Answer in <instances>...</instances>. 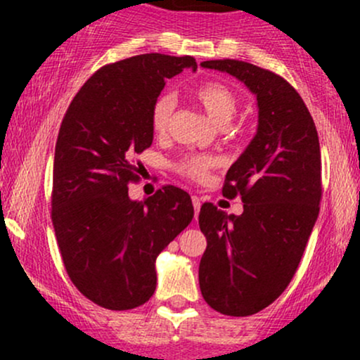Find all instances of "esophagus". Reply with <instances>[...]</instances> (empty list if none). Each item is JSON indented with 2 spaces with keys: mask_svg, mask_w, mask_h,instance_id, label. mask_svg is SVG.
Here are the masks:
<instances>
[{
  "mask_svg": "<svg viewBox=\"0 0 360 360\" xmlns=\"http://www.w3.org/2000/svg\"><path fill=\"white\" fill-rule=\"evenodd\" d=\"M191 201H193V206H194V218L198 217V214H200V208H201V200L198 196H193L191 198Z\"/></svg>",
  "mask_w": 360,
  "mask_h": 360,
  "instance_id": "obj_1",
  "label": "esophagus"
}]
</instances>
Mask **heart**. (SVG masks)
Returning a JSON list of instances; mask_svg holds the SVG:
<instances>
[{"label": "heart", "instance_id": "heart-1", "mask_svg": "<svg viewBox=\"0 0 360 360\" xmlns=\"http://www.w3.org/2000/svg\"><path fill=\"white\" fill-rule=\"evenodd\" d=\"M193 96L200 103L201 108L206 111L210 118L217 125H225L229 123L237 111V96L226 84L218 81H208L203 84L196 86L193 89ZM176 106V98L171 93H164L157 98L152 108V127L157 134L166 131L169 120L172 117V111ZM214 164L213 157L208 155H191L186 157L179 164V171L184 176L193 177V179H201L206 176L208 169Z\"/></svg>", "mask_w": 360, "mask_h": 360}]
</instances>
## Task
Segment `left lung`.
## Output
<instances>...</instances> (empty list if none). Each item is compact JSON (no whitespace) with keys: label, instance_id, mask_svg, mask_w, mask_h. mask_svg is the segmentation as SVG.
<instances>
[{"label":"left lung","instance_id":"1","mask_svg":"<svg viewBox=\"0 0 360 360\" xmlns=\"http://www.w3.org/2000/svg\"><path fill=\"white\" fill-rule=\"evenodd\" d=\"M201 68L230 74L257 100V131L223 186V196H242V214L212 203L200 212L201 295L218 313L249 316L279 298L303 257L320 212V142L307 105L278 74L233 59Z\"/></svg>","mask_w":360,"mask_h":360}]
</instances>
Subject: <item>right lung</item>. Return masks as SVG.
Here are the masks:
<instances>
[{
    "mask_svg": "<svg viewBox=\"0 0 360 360\" xmlns=\"http://www.w3.org/2000/svg\"><path fill=\"white\" fill-rule=\"evenodd\" d=\"M193 57L143 53L105 65L69 105L53 155L52 223L65 271L86 298L108 309L150 300L155 260L193 220L191 196L164 186L128 196L135 155L152 146V108L166 81L196 71Z\"/></svg>",
    "mask_w": 360,
    "mask_h": 360,
    "instance_id": "add662e5",
    "label": "right lung"
}]
</instances>
